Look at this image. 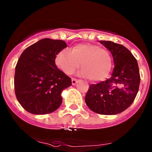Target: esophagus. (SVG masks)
I'll return each instance as SVG.
<instances>
[{
	"label": "esophagus",
	"instance_id": "esophagus-1",
	"mask_svg": "<svg viewBox=\"0 0 152 152\" xmlns=\"http://www.w3.org/2000/svg\"><path fill=\"white\" fill-rule=\"evenodd\" d=\"M71 81H72V84H73V85H76V84L79 82V80H78V79H73H73H71Z\"/></svg>",
	"mask_w": 152,
	"mask_h": 152
}]
</instances>
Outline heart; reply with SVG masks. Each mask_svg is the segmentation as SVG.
<instances>
[{"instance_id":"1","label":"heart","mask_w":152,"mask_h":152,"mask_svg":"<svg viewBox=\"0 0 152 152\" xmlns=\"http://www.w3.org/2000/svg\"><path fill=\"white\" fill-rule=\"evenodd\" d=\"M56 65L68 75L73 73L81 67L79 75L88 78L90 81L104 80L112 67L109 52L104 48L91 44H81L69 50L61 51L55 58Z\"/></svg>"}]
</instances>
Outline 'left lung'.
Returning <instances> with one entry per match:
<instances>
[{
	"mask_svg": "<svg viewBox=\"0 0 152 152\" xmlns=\"http://www.w3.org/2000/svg\"><path fill=\"white\" fill-rule=\"evenodd\" d=\"M99 42L110 51L115 65L109 79L89 86L85 102L95 113L115 115L135 100L140 85L139 68L136 59L124 46L109 41Z\"/></svg>",
	"mask_w": 152,
	"mask_h": 152,
	"instance_id": "obj_1",
	"label": "left lung"
}]
</instances>
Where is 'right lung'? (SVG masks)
<instances>
[{
  "label": "right lung",
  "mask_w": 152,
  "mask_h": 152,
  "mask_svg": "<svg viewBox=\"0 0 152 152\" xmlns=\"http://www.w3.org/2000/svg\"><path fill=\"white\" fill-rule=\"evenodd\" d=\"M65 47L66 43L62 40L43 38L20 55L15 68V95L30 114H50L62 104L61 92L72 82L57 68L55 58Z\"/></svg>",
  "instance_id": "1"
}]
</instances>
